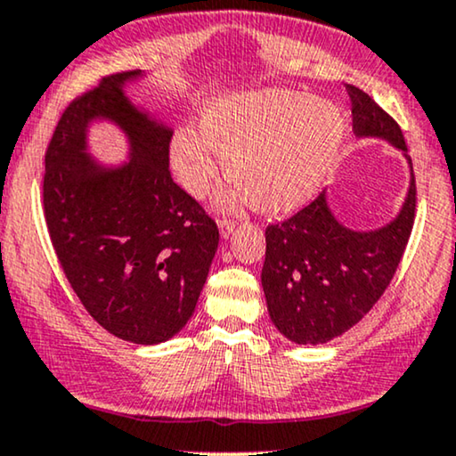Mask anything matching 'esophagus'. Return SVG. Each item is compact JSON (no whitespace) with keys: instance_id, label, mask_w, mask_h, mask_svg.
Here are the masks:
<instances>
[{"instance_id":"esophagus-1","label":"esophagus","mask_w":456,"mask_h":456,"mask_svg":"<svg viewBox=\"0 0 456 456\" xmlns=\"http://www.w3.org/2000/svg\"><path fill=\"white\" fill-rule=\"evenodd\" d=\"M233 229H235V221H232V218H221V221H218V232H221L223 240H227L229 235L233 233Z\"/></svg>"}]
</instances>
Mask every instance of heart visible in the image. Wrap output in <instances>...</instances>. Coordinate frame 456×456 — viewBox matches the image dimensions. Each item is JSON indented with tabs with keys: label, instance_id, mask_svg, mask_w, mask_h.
Wrapping results in <instances>:
<instances>
[{
	"label": "heart",
	"instance_id": "heart-1",
	"mask_svg": "<svg viewBox=\"0 0 456 456\" xmlns=\"http://www.w3.org/2000/svg\"><path fill=\"white\" fill-rule=\"evenodd\" d=\"M344 139V118L331 102L289 89L221 94L200 110L198 131L181 126L168 142V168L193 198L218 175V154L233 181L218 204L250 202L266 215L306 204L325 183Z\"/></svg>",
	"mask_w": 456,
	"mask_h": 456
}]
</instances>
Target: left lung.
Here are the masks:
<instances>
[{
    "label": "left lung",
    "instance_id": "obj_1",
    "mask_svg": "<svg viewBox=\"0 0 456 456\" xmlns=\"http://www.w3.org/2000/svg\"><path fill=\"white\" fill-rule=\"evenodd\" d=\"M356 139H384L409 165L404 202L375 229L346 227L327 190L288 221L269 224L260 273L273 325L294 344H325L342 336L381 298L403 258L415 221V175L403 131L365 91L346 85Z\"/></svg>",
    "mask_w": 456,
    "mask_h": 456
}]
</instances>
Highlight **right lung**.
Returning a JSON list of instances; mask_svg holds the SVG:
<instances>
[{
	"mask_svg": "<svg viewBox=\"0 0 456 456\" xmlns=\"http://www.w3.org/2000/svg\"><path fill=\"white\" fill-rule=\"evenodd\" d=\"M143 70L117 72L66 108L45 151L44 208L53 250L97 323L125 342L177 336L196 311L218 229L168 173L173 126L126 95ZM126 137L118 166L90 154L94 124Z\"/></svg>",
	"mask_w": 456,
	"mask_h": 456,
	"instance_id": "obj_1",
	"label": "right lung"
}]
</instances>
